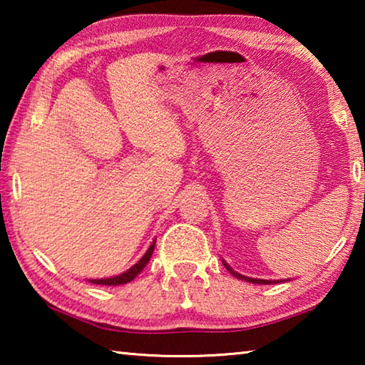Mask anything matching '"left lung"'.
<instances>
[{"instance_id":"left-lung-1","label":"left lung","mask_w":365,"mask_h":365,"mask_svg":"<svg viewBox=\"0 0 365 365\" xmlns=\"http://www.w3.org/2000/svg\"><path fill=\"white\" fill-rule=\"evenodd\" d=\"M224 265L227 267V270L230 272V274L233 275V277H237V279H240V280H246V282H251V283H259V285H270V283H275V282H272V280H261V279H250V277H245V275H242V274H238V272H235L230 265H227L225 262H224Z\"/></svg>"}]
</instances>
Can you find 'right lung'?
<instances>
[{
  "mask_svg": "<svg viewBox=\"0 0 365 365\" xmlns=\"http://www.w3.org/2000/svg\"><path fill=\"white\" fill-rule=\"evenodd\" d=\"M154 243H156V242H153V245L150 246V250L146 251V255L141 257L132 269H128L127 272H123V274L117 275V277H110V279H100V280H90V282L96 283V285H108V287H110V285H123V283L132 282L135 277H137L140 272L145 269V265L150 262V257L153 256V251H154Z\"/></svg>",
  "mask_w": 365,
  "mask_h": 365,
  "instance_id": "1",
  "label": "right lung"
}]
</instances>
